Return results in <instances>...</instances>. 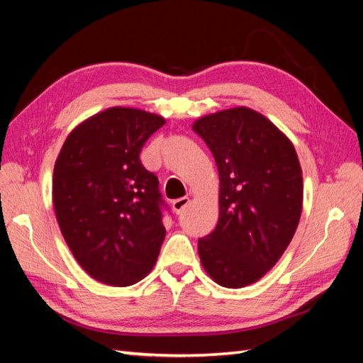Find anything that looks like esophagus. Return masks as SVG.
Returning <instances> with one entry per match:
<instances>
[{
  "label": "esophagus",
  "mask_w": 363,
  "mask_h": 363,
  "mask_svg": "<svg viewBox=\"0 0 363 363\" xmlns=\"http://www.w3.org/2000/svg\"><path fill=\"white\" fill-rule=\"evenodd\" d=\"M189 203H191V200H189V196H182V199H177V200H174L172 201V211L175 212V213H182L186 207L189 206Z\"/></svg>",
  "instance_id": "obj_1"
}]
</instances>
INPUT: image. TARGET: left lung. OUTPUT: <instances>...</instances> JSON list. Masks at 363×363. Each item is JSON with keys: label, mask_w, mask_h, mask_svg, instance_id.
Here are the masks:
<instances>
[{"label": "left lung", "mask_w": 363, "mask_h": 363, "mask_svg": "<svg viewBox=\"0 0 363 363\" xmlns=\"http://www.w3.org/2000/svg\"><path fill=\"white\" fill-rule=\"evenodd\" d=\"M215 157L219 218L199 240L204 271L219 286L256 283L276 265L303 211V172L289 138L262 113L233 107L192 124Z\"/></svg>", "instance_id": "left-lung-1"}]
</instances>
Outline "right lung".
I'll list each match as a JSON object with an SVG mask.
<instances>
[{
    "instance_id": "obj_1",
    "label": "right lung",
    "mask_w": 363,
    "mask_h": 363,
    "mask_svg": "<svg viewBox=\"0 0 363 363\" xmlns=\"http://www.w3.org/2000/svg\"><path fill=\"white\" fill-rule=\"evenodd\" d=\"M164 123L140 108L108 107L71 131L54 163L52 204L65 242L108 286L144 279L167 235L159 180L139 159Z\"/></svg>"
}]
</instances>
